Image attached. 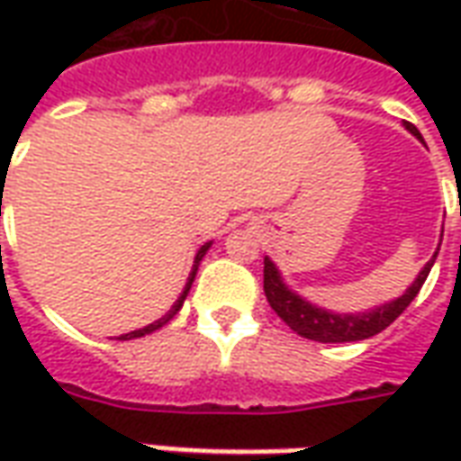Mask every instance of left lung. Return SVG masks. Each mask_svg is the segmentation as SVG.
I'll list each match as a JSON object with an SVG mask.
<instances>
[{"mask_svg": "<svg viewBox=\"0 0 461 461\" xmlns=\"http://www.w3.org/2000/svg\"><path fill=\"white\" fill-rule=\"evenodd\" d=\"M405 128L415 135L417 140H422V135H420V131H417L412 122L405 121ZM437 251H439V247H437ZM437 251L435 257L422 267V271L417 274V279L407 286L402 296L387 301V303H380L375 309L360 311V313H333V311L321 309L316 303L301 299L296 291L286 286L281 271L276 269V264L269 257H264V294H267V301H269L271 309L276 311V316L286 321V326L291 330H296L303 339L319 340V343H353V340H366L377 336L380 330H385L410 306V301L420 294L427 274H429L432 264H435Z\"/></svg>", "mask_w": 461, "mask_h": 461, "instance_id": "8db88e82", "label": "left lung"}]
</instances>
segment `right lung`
Listing matches in <instances>:
<instances>
[{"label": "right lung", "mask_w": 461, "mask_h": 461, "mask_svg": "<svg viewBox=\"0 0 461 461\" xmlns=\"http://www.w3.org/2000/svg\"><path fill=\"white\" fill-rule=\"evenodd\" d=\"M212 241H207V244H202L200 249H197V257H194V264H192V271H190V279H187V284H185V289H182V294L177 296V301L172 303V309L162 316V319L152 321V323H148V326H142V329L138 330H131V333H122V336H118L115 340H132V339H142V336H148V333H152V330H160L165 323H170L172 319H175V313L182 309V303H185V299H187V294H190L192 289V281H194V276H197V269H200V261L204 259V254L210 251Z\"/></svg>", "instance_id": "obj_1"}]
</instances>
